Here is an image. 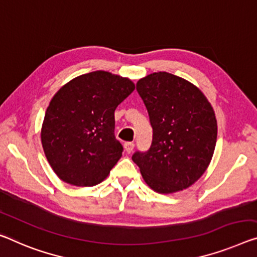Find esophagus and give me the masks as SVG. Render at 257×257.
<instances>
[{
    "label": "esophagus",
    "mask_w": 257,
    "mask_h": 257,
    "mask_svg": "<svg viewBox=\"0 0 257 257\" xmlns=\"http://www.w3.org/2000/svg\"><path fill=\"white\" fill-rule=\"evenodd\" d=\"M124 147H125V151L130 154L132 153V151L134 149V144L133 142H125Z\"/></svg>",
    "instance_id": "esophagus-1"
}]
</instances>
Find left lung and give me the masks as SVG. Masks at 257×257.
<instances>
[{
  "label": "left lung",
  "mask_w": 257,
  "mask_h": 257,
  "mask_svg": "<svg viewBox=\"0 0 257 257\" xmlns=\"http://www.w3.org/2000/svg\"><path fill=\"white\" fill-rule=\"evenodd\" d=\"M137 90L148 111L153 140L148 151H137L132 160L154 191H183L203 175L214 154L212 106L194 85L168 72L140 79Z\"/></svg>",
  "instance_id": "obj_1"
}]
</instances>
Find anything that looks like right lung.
Instances as JSON below:
<instances>
[{
	"mask_svg": "<svg viewBox=\"0 0 257 257\" xmlns=\"http://www.w3.org/2000/svg\"><path fill=\"white\" fill-rule=\"evenodd\" d=\"M136 86L127 78L94 71L71 80L51 98L41 130L50 167L65 183L94 186L120 159L115 110Z\"/></svg>",
	"mask_w": 257,
	"mask_h": 257,
	"instance_id": "right-lung-1",
	"label": "right lung"
}]
</instances>
